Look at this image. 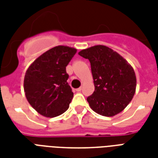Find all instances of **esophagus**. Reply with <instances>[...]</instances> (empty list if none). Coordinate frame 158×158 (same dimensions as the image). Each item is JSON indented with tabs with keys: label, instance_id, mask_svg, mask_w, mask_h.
Returning a JSON list of instances; mask_svg holds the SVG:
<instances>
[{
	"label": "esophagus",
	"instance_id": "1",
	"mask_svg": "<svg viewBox=\"0 0 158 158\" xmlns=\"http://www.w3.org/2000/svg\"><path fill=\"white\" fill-rule=\"evenodd\" d=\"M82 90V87H79L78 89H76V91H78V92H80Z\"/></svg>",
	"mask_w": 158,
	"mask_h": 158
}]
</instances>
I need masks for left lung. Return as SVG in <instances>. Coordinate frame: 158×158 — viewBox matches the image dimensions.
<instances>
[{"mask_svg": "<svg viewBox=\"0 0 158 158\" xmlns=\"http://www.w3.org/2000/svg\"><path fill=\"white\" fill-rule=\"evenodd\" d=\"M79 55L91 66L95 91L87 97L90 108L106 117L121 113L135 93L136 77L131 65L106 45L91 46Z\"/></svg>", "mask_w": 158, "mask_h": 158, "instance_id": "8db88e82", "label": "left lung"}]
</instances>
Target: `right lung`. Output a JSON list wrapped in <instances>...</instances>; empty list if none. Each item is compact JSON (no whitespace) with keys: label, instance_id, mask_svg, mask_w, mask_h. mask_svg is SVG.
I'll return each mask as SVG.
<instances>
[{"label":"right lung","instance_id":"1","mask_svg":"<svg viewBox=\"0 0 158 158\" xmlns=\"http://www.w3.org/2000/svg\"><path fill=\"white\" fill-rule=\"evenodd\" d=\"M77 52L58 45L34 61L26 71L23 89L29 103L43 116L54 118L65 113L73 96L67 80L66 67Z\"/></svg>","mask_w":158,"mask_h":158}]
</instances>
